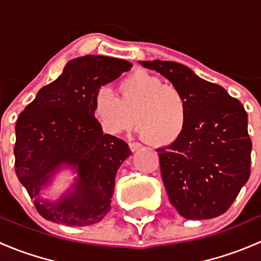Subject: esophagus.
Listing matches in <instances>:
<instances>
[{
	"mask_svg": "<svg viewBox=\"0 0 261 261\" xmlns=\"http://www.w3.org/2000/svg\"><path fill=\"white\" fill-rule=\"evenodd\" d=\"M128 146H130L131 151H136V150H139L141 147L140 144H138V143H130L128 144Z\"/></svg>",
	"mask_w": 261,
	"mask_h": 261,
	"instance_id": "34e87169",
	"label": "esophagus"
}]
</instances>
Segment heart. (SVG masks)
<instances>
[{"label": "heart", "instance_id": "b5f03b06", "mask_svg": "<svg viewBox=\"0 0 261 261\" xmlns=\"http://www.w3.org/2000/svg\"><path fill=\"white\" fill-rule=\"evenodd\" d=\"M117 91L118 97L101 87L92 99V114L105 131L123 133L136 121L149 145L164 147L179 140L188 122V102L177 86L138 69L120 81Z\"/></svg>", "mask_w": 261, "mask_h": 261}]
</instances>
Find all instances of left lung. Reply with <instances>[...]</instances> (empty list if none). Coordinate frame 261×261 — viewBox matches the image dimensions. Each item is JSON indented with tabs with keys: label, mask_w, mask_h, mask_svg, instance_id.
<instances>
[{
	"label": "left lung",
	"mask_w": 261,
	"mask_h": 261,
	"mask_svg": "<svg viewBox=\"0 0 261 261\" xmlns=\"http://www.w3.org/2000/svg\"><path fill=\"white\" fill-rule=\"evenodd\" d=\"M177 86L188 102V122L178 141L158 149L168 197L180 216L208 220L230 208L250 177L247 114L225 88L167 60L139 62Z\"/></svg>",
	"instance_id": "8db88e82"
}]
</instances>
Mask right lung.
<instances>
[{"label":"right lung","mask_w":261,"mask_h":261,"mask_svg":"<svg viewBox=\"0 0 261 261\" xmlns=\"http://www.w3.org/2000/svg\"><path fill=\"white\" fill-rule=\"evenodd\" d=\"M131 67L127 60L105 55L69 60L18 116L15 170L45 220L89 226L109 213L116 173L131 151L123 140L103 134L92 114V99L97 89ZM63 167L77 174L73 186L57 201L40 199V192Z\"/></svg>","instance_id":"obj_1"}]
</instances>
